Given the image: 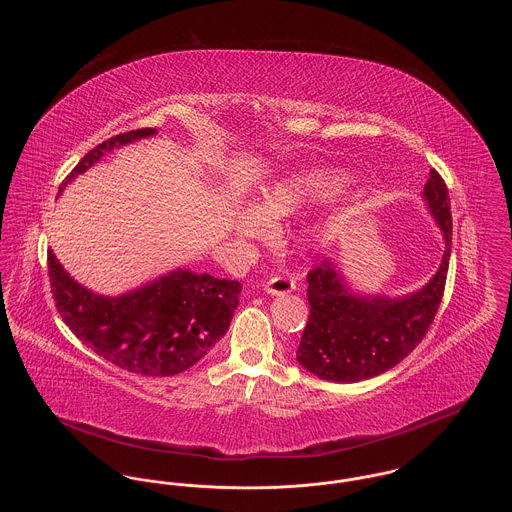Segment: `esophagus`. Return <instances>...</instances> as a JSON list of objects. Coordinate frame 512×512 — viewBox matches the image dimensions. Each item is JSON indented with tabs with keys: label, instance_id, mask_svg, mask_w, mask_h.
Instances as JSON below:
<instances>
[{
	"label": "esophagus",
	"instance_id": "1",
	"mask_svg": "<svg viewBox=\"0 0 512 512\" xmlns=\"http://www.w3.org/2000/svg\"><path fill=\"white\" fill-rule=\"evenodd\" d=\"M268 295H284V293H292L295 290V280L288 278V276H282V274H276L268 280L263 288Z\"/></svg>",
	"mask_w": 512,
	"mask_h": 512
}]
</instances>
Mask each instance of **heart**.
Instances as JSON below:
<instances>
[{
  "mask_svg": "<svg viewBox=\"0 0 512 512\" xmlns=\"http://www.w3.org/2000/svg\"><path fill=\"white\" fill-rule=\"evenodd\" d=\"M349 176L330 167H305L288 172L261 190V201L245 203L234 217V230L242 238H267L270 220H282L324 201L340 197Z\"/></svg>",
  "mask_w": 512,
  "mask_h": 512,
  "instance_id": "b5f03b06",
  "label": "heart"
}]
</instances>
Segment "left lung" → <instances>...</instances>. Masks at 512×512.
<instances>
[{"label":"left lung","mask_w":512,"mask_h":512,"mask_svg":"<svg viewBox=\"0 0 512 512\" xmlns=\"http://www.w3.org/2000/svg\"><path fill=\"white\" fill-rule=\"evenodd\" d=\"M422 197L443 234L438 272L418 292L401 297L351 290L332 261L307 274L309 322L297 347V361L322 380L361 382L399 365L426 336L438 313L451 257V203L438 171H430Z\"/></svg>","instance_id":"8db88e82"}]
</instances>
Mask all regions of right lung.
Masks as SVG:
<instances>
[{"mask_svg": "<svg viewBox=\"0 0 512 512\" xmlns=\"http://www.w3.org/2000/svg\"><path fill=\"white\" fill-rule=\"evenodd\" d=\"M153 134L155 128H140L101 142L57 195L105 153ZM48 268L55 307L74 336L105 361L142 376H174L205 357L226 334L242 292L236 280L176 268L138 290L107 297L78 284L51 249Z\"/></svg>", "mask_w": 512, "mask_h": 512, "instance_id": "right-lung-1", "label": "right lung"}]
</instances>
